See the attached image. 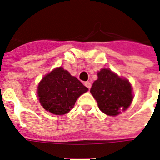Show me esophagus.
<instances>
[{
  "label": "esophagus",
  "mask_w": 160,
  "mask_h": 160,
  "mask_svg": "<svg viewBox=\"0 0 160 160\" xmlns=\"http://www.w3.org/2000/svg\"><path fill=\"white\" fill-rule=\"evenodd\" d=\"M84 85H85V86H86L88 89H90V88H91V83L90 82H88V81H87V82H84Z\"/></svg>",
  "instance_id": "34e87169"
}]
</instances>
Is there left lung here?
Here are the masks:
<instances>
[{
  "label": "left lung",
  "instance_id": "obj_1",
  "mask_svg": "<svg viewBox=\"0 0 160 160\" xmlns=\"http://www.w3.org/2000/svg\"><path fill=\"white\" fill-rule=\"evenodd\" d=\"M98 77L92 84L90 92L96 99L99 109L111 116L125 111L132 101L129 82L119 77L110 69H102L98 72Z\"/></svg>",
  "mask_w": 160,
  "mask_h": 160
}]
</instances>
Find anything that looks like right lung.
I'll return each instance as SVG.
<instances>
[{
	"label": "right lung",
	"instance_id": "obj_1",
	"mask_svg": "<svg viewBox=\"0 0 160 160\" xmlns=\"http://www.w3.org/2000/svg\"><path fill=\"white\" fill-rule=\"evenodd\" d=\"M87 91L88 88L62 68H56L45 76L37 88L41 106L58 115L68 113L78 98Z\"/></svg>",
	"mask_w": 160,
	"mask_h": 160
}]
</instances>
